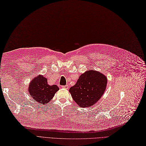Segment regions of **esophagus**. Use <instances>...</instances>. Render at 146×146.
Listing matches in <instances>:
<instances>
[{"label": "esophagus", "instance_id": "1", "mask_svg": "<svg viewBox=\"0 0 146 146\" xmlns=\"http://www.w3.org/2000/svg\"><path fill=\"white\" fill-rule=\"evenodd\" d=\"M61 87L63 88H65V89H68V86L67 85H62V86H61Z\"/></svg>", "mask_w": 146, "mask_h": 146}]
</instances>
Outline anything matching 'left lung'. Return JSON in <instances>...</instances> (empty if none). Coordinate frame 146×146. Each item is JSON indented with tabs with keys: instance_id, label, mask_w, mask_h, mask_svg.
Instances as JSON below:
<instances>
[{
	"instance_id": "8db88e82",
	"label": "left lung",
	"mask_w": 146,
	"mask_h": 146,
	"mask_svg": "<svg viewBox=\"0 0 146 146\" xmlns=\"http://www.w3.org/2000/svg\"><path fill=\"white\" fill-rule=\"evenodd\" d=\"M107 78L104 74L89 70L79 76L76 84L70 88L73 99L80 107L93 105L104 94Z\"/></svg>"
}]
</instances>
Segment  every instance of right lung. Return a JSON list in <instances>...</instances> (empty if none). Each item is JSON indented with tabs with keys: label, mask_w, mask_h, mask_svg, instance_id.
Here are the masks:
<instances>
[{
	"label": "right lung",
	"mask_w": 146,
	"mask_h": 146,
	"mask_svg": "<svg viewBox=\"0 0 146 146\" xmlns=\"http://www.w3.org/2000/svg\"><path fill=\"white\" fill-rule=\"evenodd\" d=\"M29 87V93L32 99L42 104L49 102L59 90L56 85H48L47 79L41 75L34 78Z\"/></svg>",
	"instance_id": "1"
}]
</instances>
